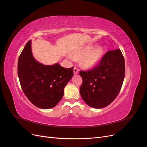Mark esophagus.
<instances>
[{
  "mask_svg": "<svg viewBox=\"0 0 147 147\" xmlns=\"http://www.w3.org/2000/svg\"><path fill=\"white\" fill-rule=\"evenodd\" d=\"M78 72H79L78 69L77 68H76V67H74V74L75 75H76V74H78Z\"/></svg>",
  "mask_w": 147,
  "mask_h": 147,
  "instance_id": "34e87169",
  "label": "esophagus"
}]
</instances>
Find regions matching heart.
I'll list each match as a JSON object with an SVG mask.
<instances>
[{
	"label": "heart",
	"instance_id": "obj_1",
	"mask_svg": "<svg viewBox=\"0 0 147 147\" xmlns=\"http://www.w3.org/2000/svg\"><path fill=\"white\" fill-rule=\"evenodd\" d=\"M104 49L101 46L96 47L94 44H89L82 48L75 50L72 56L68 57L72 61L80 59V64L84 68L91 69L94 68L102 58Z\"/></svg>",
	"mask_w": 147,
	"mask_h": 147
}]
</instances>
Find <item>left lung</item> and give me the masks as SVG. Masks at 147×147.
Here are the masks:
<instances>
[{
  "instance_id": "8db88e82",
  "label": "left lung",
  "mask_w": 147,
  "mask_h": 147,
  "mask_svg": "<svg viewBox=\"0 0 147 147\" xmlns=\"http://www.w3.org/2000/svg\"><path fill=\"white\" fill-rule=\"evenodd\" d=\"M83 83L80 92L83 100L91 107L101 109L115 99L125 75V63L121 50L109 51L99 65L90 70L80 71Z\"/></svg>"
}]
</instances>
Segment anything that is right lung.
<instances>
[{
  "label": "right lung",
  "instance_id": "1",
  "mask_svg": "<svg viewBox=\"0 0 147 147\" xmlns=\"http://www.w3.org/2000/svg\"><path fill=\"white\" fill-rule=\"evenodd\" d=\"M73 69H65L59 63H40L32 55L31 40L26 43L18 62L22 90L34 105L42 109H51L59 103L65 86L73 77Z\"/></svg>",
  "mask_w": 147,
  "mask_h": 147
}]
</instances>
